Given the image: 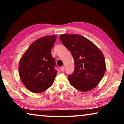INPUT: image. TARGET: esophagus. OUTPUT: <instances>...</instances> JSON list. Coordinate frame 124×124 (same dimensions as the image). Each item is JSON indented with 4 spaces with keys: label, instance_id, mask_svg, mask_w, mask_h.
Listing matches in <instances>:
<instances>
[{
    "label": "esophagus",
    "instance_id": "esophagus-1",
    "mask_svg": "<svg viewBox=\"0 0 124 124\" xmlns=\"http://www.w3.org/2000/svg\"><path fill=\"white\" fill-rule=\"evenodd\" d=\"M60 70L61 72H64V67H60Z\"/></svg>",
    "mask_w": 124,
    "mask_h": 124
}]
</instances>
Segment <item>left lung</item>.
Segmentation results:
<instances>
[{
	"label": "left lung",
	"instance_id": "1",
	"mask_svg": "<svg viewBox=\"0 0 124 124\" xmlns=\"http://www.w3.org/2000/svg\"><path fill=\"white\" fill-rule=\"evenodd\" d=\"M60 39L74 58V72L68 77L70 85L82 92L94 89L106 70L102 51L89 39L80 35L62 34Z\"/></svg>",
	"mask_w": 124,
	"mask_h": 124
}]
</instances>
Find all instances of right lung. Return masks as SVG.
Segmentation results:
<instances>
[{
    "mask_svg": "<svg viewBox=\"0 0 124 124\" xmlns=\"http://www.w3.org/2000/svg\"><path fill=\"white\" fill-rule=\"evenodd\" d=\"M56 35L37 39L23 54L18 66L20 79L33 93L43 92L51 86L57 75L55 59L51 54Z\"/></svg>",
    "mask_w": 124,
    "mask_h": 124,
    "instance_id": "1",
    "label": "right lung"
}]
</instances>
